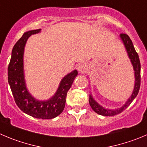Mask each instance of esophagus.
<instances>
[{
    "label": "esophagus",
    "instance_id": "1",
    "mask_svg": "<svg viewBox=\"0 0 147 147\" xmlns=\"http://www.w3.org/2000/svg\"><path fill=\"white\" fill-rule=\"evenodd\" d=\"M86 69H87V68H86V65L84 63L79 64V65L77 66V70L80 73H84L85 71H86Z\"/></svg>",
    "mask_w": 147,
    "mask_h": 147
}]
</instances>
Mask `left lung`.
I'll use <instances>...</instances> for the list:
<instances>
[{
    "label": "left lung",
    "mask_w": 147,
    "mask_h": 147,
    "mask_svg": "<svg viewBox=\"0 0 147 147\" xmlns=\"http://www.w3.org/2000/svg\"><path fill=\"white\" fill-rule=\"evenodd\" d=\"M120 37H121V39L122 40L124 46H125V49H126L127 53H128V57H129L130 60H131V64L133 65V68H134V76H135L134 88V90H133L132 94L129 97V99L127 100L126 102L121 107L118 109H115V110H109V109H106L105 107H103L102 106L99 105L95 100H94L92 94H90L89 97V102L91 107H92V110L95 112V113H97L99 115H103V116H113V115L119 114L121 112L123 111L124 110H125L130 105V104L132 102L133 100L135 99V97L137 96L139 89H140L141 63L140 61H139V55H138V53L136 51L132 41L130 39V37H128V34H123L122 33V34H120Z\"/></svg>",
    "instance_id": "1"
}]
</instances>
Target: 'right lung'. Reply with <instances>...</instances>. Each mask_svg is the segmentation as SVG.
<instances>
[{"instance_id":"1","label":"right lung","mask_w":147,"mask_h":147,"mask_svg":"<svg viewBox=\"0 0 147 147\" xmlns=\"http://www.w3.org/2000/svg\"><path fill=\"white\" fill-rule=\"evenodd\" d=\"M41 29L28 31L14 45L8 68V80L15 102L24 113L36 118L52 119L59 115L65 105L67 92L71 88L78 71L74 70L64 76L57 92L46 101L36 100L28 92L24 73V51L28 38L40 32Z\"/></svg>"}]
</instances>
